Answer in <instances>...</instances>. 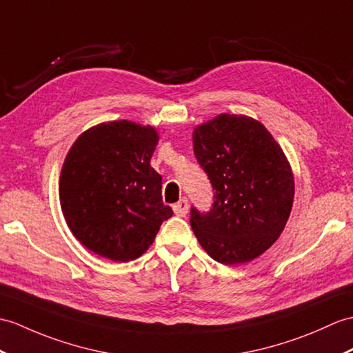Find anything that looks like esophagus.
<instances>
[{
  "mask_svg": "<svg viewBox=\"0 0 353 353\" xmlns=\"http://www.w3.org/2000/svg\"><path fill=\"white\" fill-rule=\"evenodd\" d=\"M188 209H190V204H188L186 199H182L180 201H177L176 204H173L174 214L179 215V216H185L188 214Z\"/></svg>",
  "mask_w": 353,
  "mask_h": 353,
  "instance_id": "1",
  "label": "esophagus"
}]
</instances>
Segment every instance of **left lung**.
Listing matches in <instances>:
<instances>
[{"label": "left lung", "mask_w": 353, "mask_h": 353, "mask_svg": "<svg viewBox=\"0 0 353 353\" xmlns=\"http://www.w3.org/2000/svg\"><path fill=\"white\" fill-rule=\"evenodd\" d=\"M194 154L208 174L214 203L191 208V227L203 250L223 265L263 254L288 223L294 182L281 147L247 116L221 114L194 130Z\"/></svg>", "instance_id": "obj_1"}]
</instances>
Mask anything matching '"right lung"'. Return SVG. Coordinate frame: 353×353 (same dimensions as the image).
Instances as JSON below:
<instances>
[{
  "instance_id": "1",
  "label": "right lung",
  "mask_w": 353,
  "mask_h": 353,
  "mask_svg": "<svg viewBox=\"0 0 353 353\" xmlns=\"http://www.w3.org/2000/svg\"><path fill=\"white\" fill-rule=\"evenodd\" d=\"M158 134L120 120L85 130L60 176L61 210L73 236L97 256L138 259L173 210L162 203V177L150 167Z\"/></svg>"
}]
</instances>
